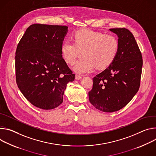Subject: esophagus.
<instances>
[{
	"instance_id": "esophagus-1",
	"label": "esophagus",
	"mask_w": 156,
	"mask_h": 156,
	"mask_svg": "<svg viewBox=\"0 0 156 156\" xmlns=\"http://www.w3.org/2000/svg\"><path fill=\"white\" fill-rule=\"evenodd\" d=\"M75 78L76 80H80V79H82V76L80 75H76Z\"/></svg>"
}]
</instances>
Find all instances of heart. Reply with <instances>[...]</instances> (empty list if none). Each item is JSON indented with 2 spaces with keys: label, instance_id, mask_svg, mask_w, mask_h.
Returning a JSON list of instances; mask_svg holds the SVG:
<instances>
[{
  "label": "heart",
  "instance_id": "heart-1",
  "mask_svg": "<svg viewBox=\"0 0 156 156\" xmlns=\"http://www.w3.org/2000/svg\"><path fill=\"white\" fill-rule=\"evenodd\" d=\"M74 42L65 41L61 45V53L65 61L73 64L83 53L74 67L80 74L89 73L96 67L104 69L116 58L119 49L118 38L113 34L88 29H81L74 34Z\"/></svg>",
  "mask_w": 156,
  "mask_h": 156
}]
</instances>
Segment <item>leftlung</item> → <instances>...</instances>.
<instances>
[{
	"instance_id": "left-lung-1",
	"label": "left lung",
	"mask_w": 156,
	"mask_h": 156,
	"mask_svg": "<svg viewBox=\"0 0 156 156\" xmlns=\"http://www.w3.org/2000/svg\"><path fill=\"white\" fill-rule=\"evenodd\" d=\"M110 31L118 37V53L106 69L93 78L89 98L97 109L111 113L125 107L139 90L143 59L130 31L124 28Z\"/></svg>"
}]
</instances>
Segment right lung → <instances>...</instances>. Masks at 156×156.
<instances>
[{"instance_id":"obj_1","label":"right lung","mask_w":156,"mask_h":156,"mask_svg":"<svg viewBox=\"0 0 156 156\" xmlns=\"http://www.w3.org/2000/svg\"><path fill=\"white\" fill-rule=\"evenodd\" d=\"M67 31L66 26L33 24L17 46V85L24 97L39 108L59 106L67 83L75 79L61 53Z\"/></svg>"}]
</instances>
